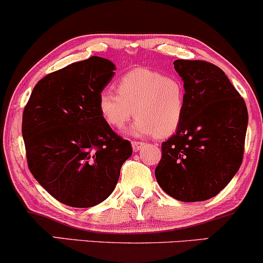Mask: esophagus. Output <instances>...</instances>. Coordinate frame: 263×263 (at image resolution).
I'll use <instances>...</instances> for the list:
<instances>
[{
  "instance_id": "obj_1",
  "label": "esophagus",
  "mask_w": 263,
  "mask_h": 263,
  "mask_svg": "<svg viewBox=\"0 0 263 263\" xmlns=\"http://www.w3.org/2000/svg\"><path fill=\"white\" fill-rule=\"evenodd\" d=\"M132 146H133V150H134L135 152H138L139 150H141V148L145 146V142H142V141H132Z\"/></svg>"
}]
</instances>
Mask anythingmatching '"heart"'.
<instances>
[{
    "instance_id": "obj_1",
    "label": "heart",
    "mask_w": 263,
    "mask_h": 263,
    "mask_svg": "<svg viewBox=\"0 0 263 263\" xmlns=\"http://www.w3.org/2000/svg\"><path fill=\"white\" fill-rule=\"evenodd\" d=\"M117 92L106 90L99 96L100 115L113 128L122 129L135 113L133 134L167 138L183 122L186 91L183 80L176 76L137 68L119 79Z\"/></svg>"
}]
</instances>
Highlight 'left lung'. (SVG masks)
<instances>
[{"label": "left lung", "instance_id": "obj_1", "mask_svg": "<svg viewBox=\"0 0 263 263\" xmlns=\"http://www.w3.org/2000/svg\"><path fill=\"white\" fill-rule=\"evenodd\" d=\"M174 69L185 85V113L176 134L162 144L155 176L174 199L205 201L224 189L241 166L248 108L215 64L177 60Z\"/></svg>", "mask_w": 263, "mask_h": 263}]
</instances>
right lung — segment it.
Returning a JSON list of instances; mask_svg holds the SVG:
<instances>
[{
  "mask_svg": "<svg viewBox=\"0 0 263 263\" xmlns=\"http://www.w3.org/2000/svg\"><path fill=\"white\" fill-rule=\"evenodd\" d=\"M115 64L92 56L42 78L24 107L22 134L39 184L70 207H92L112 194L130 142L112 130L99 96Z\"/></svg>",
  "mask_w": 263,
  "mask_h": 263,
  "instance_id": "right-lung-1",
  "label": "right lung"
}]
</instances>
